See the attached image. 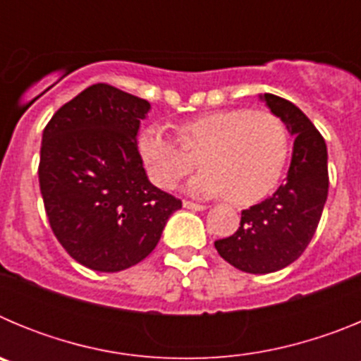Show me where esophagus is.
<instances>
[{"instance_id":"obj_1","label":"esophagus","mask_w":361,"mask_h":361,"mask_svg":"<svg viewBox=\"0 0 361 361\" xmlns=\"http://www.w3.org/2000/svg\"><path fill=\"white\" fill-rule=\"evenodd\" d=\"M184 208L188 209H195V212H202V209H206V206L204 204H197V202H191V200H184Z\"/></svg>"}]
</instances>
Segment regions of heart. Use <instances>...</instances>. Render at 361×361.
Returning a JSON list of instances; mask_svg holds the SVG:
<instances>
[{
    "label": "heart",
    "mask_w": 361,
    "mask_h": 361,
    "mask_svg": "<svg viewBox=\"0 0 361 361\" xmlns=\"http://www.w3.org/2000/svg\"><path fill=\"white\" fill-rule=\"evenodd\" d=\"M177 135L183 149L159 126H148L137 137V152L149 180L161 190H173L199 157L204 170L190 180V193H226L231 202L250 204L275 188L288 161V128L267 110L204 114L184 123Z\"/></svg>",
    "instance_id": "1"
}]
</instances>
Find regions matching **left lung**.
<instances>
[{
  "instance_id": "8db88e82",
  "label": "left lung",
  "mask_w": 361,
  "mask_h": 361,
  "mask_svg": "<svg viewBox=\"0 0 361 361\" xmlns=\"http://www.w3.org/2000/svg\"><path fill=\"white\" fill-rule=\"evenodd\" d=\"M260 99L295 135L288 178L273 195L242 212L240 228L231 237L215 240L226 262L253 275L283 269L304 253L329 191L327 146L314 124L288 99L273 94Z\"/></svg>"
}]
</instances>
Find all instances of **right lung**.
Instances as JSON below:
<instances>
[{
  "label": "right lung",
  "instance_id": "1",
  "mask_svg": "<svg viewBox=\"0 0 361 361\" xmlns=\"http://www.w3.org/2000/svg\"><path fill=\"white\" fill-rule=\"evenodd\" d=\"M146 99L97 82L43 130L39 188L50 228L88 269L116 273L145 260L183 202L148 180L137 152Z\"/></svg>",
  "mask_w": 361,
  "mask_h": 361
}]
</instances>
